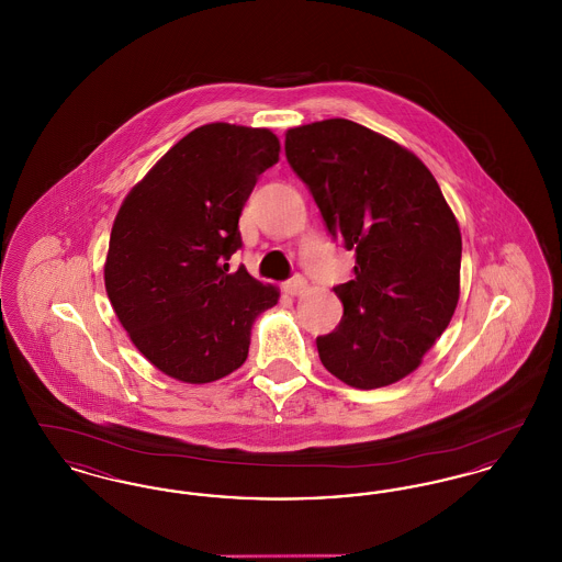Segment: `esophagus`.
<instances>
[{"instance_id":"34e87169","label":"esophagus","mask_w":562,"mask_h":562,"mask_svg":"<svg viewBox=\"0 0 562 562\" xmlns=\"http://www.w3.org/2000/svg\"><path fill=\"white\" fill-rule=\"evenodd\" d=\"M305 289H307V282L301 276H294L289 282H284V293L291 294V296L303 293Z\"/></svg>"}]
</instances>
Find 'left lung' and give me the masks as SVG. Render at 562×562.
I'll return each mask as SVG.
<instances>
[{
    "label": "left lung",
    "instance_id": "1",
    "mask_svg": "<svg viewBox=\"0 0 562 562\" xmlns=\"http://www.w3.org/2000/svg\"><path fill=\"white\" fill-rule=\"evenodd\" d=\"M286 160L333 238L356 252L335 286L341 324L318 337L322 364L358 390L413 373L453 318L461 232L428 166L396 140L344 117L286 131Z\"/></svg>",
    "mask_w": 562,
    "mask_h": 562
}]
</instances>
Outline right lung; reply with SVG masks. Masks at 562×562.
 Instances as JSON below:
<instances>
[{"mask_svg": "<svg viewBox=\"0 0 562 562\" xmlns=\"http://www.w3.org/2000/svg\"><path fill=\"white\" fill-rule=\"evenodd\" d=\"M280 160L269 128L204 124L172 145L115 214L105 289L134 348L183 383L240 369L252 324L280 299L246 268L241 209L261 172Z\"/></svg>", "mask_w": 562, "mask_h": 562, "instance_id": "1", "label": "right lung"}]
</instances>
